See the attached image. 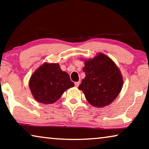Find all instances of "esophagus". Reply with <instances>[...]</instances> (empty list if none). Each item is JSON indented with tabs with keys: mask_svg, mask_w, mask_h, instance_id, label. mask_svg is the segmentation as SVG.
Listing matches in <instances>:
<instances>
[{
	"mask_svg": "<svg viewBox=\"0 0 149 149\" xmlns=\"http://www.w3.org/2000/svg\"><path fill=\"white\" fill-rule=\"evenodd\" d=\"M79 84H80V82H75L74 83L75 87H78L79 86Z\"/></svg>",
	"mask_w": 149,
	"mask_h": 149,
	"instance_id": "obj_1",
	"label": "esophagus"
}]
</instances>
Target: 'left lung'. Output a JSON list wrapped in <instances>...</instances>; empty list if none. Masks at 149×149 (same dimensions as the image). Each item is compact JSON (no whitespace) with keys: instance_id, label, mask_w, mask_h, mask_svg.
<instances>
[{"instance_id":"8db88e82","label":"left lung","mask_w":149,"mask_h":149,"mask_svg":"<svg viewBox=\"0 0 149 149\" xmlns=\"http://www.w3.org/2000/svg\"><path fill=\"white\" fill-rule=\"evenodd\" d=\"M85 77L79 89L84 93L87 102L93 107L109 105L121 92L123 80L115 62L103 54L85 61L83 68Z\"/></svg>"}]
</instances>
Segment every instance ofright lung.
Instances as JSON below:
<instances>
[{
    "mask_svg": "<svg viewBox=\"0 0 149 149\" xmlns=\"http://www.w3.org/2000/svg\"><path fill=\"white\" fill-rule=\"evenodd\" d=\"M68 74L57 63H44L32 74L29 87L34 99L44 104L56 102L65 91L74 87Z\"/></svg>",
    "mask_w": 149,
    "mask_h": 149,
    "instance_id": "add662e5",
    "label": "right lung"
}]
</instances>
